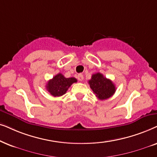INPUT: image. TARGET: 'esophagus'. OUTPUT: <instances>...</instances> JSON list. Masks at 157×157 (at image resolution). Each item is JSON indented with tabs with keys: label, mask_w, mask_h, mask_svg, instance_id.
Wrapping results in <instances>:
<instances>
[{
	"label": "esophagus",
	"mask_w": 157,
	"mask_h": 157,
	"mask_svg": "<svg viewBox=\"0 0 157 157\" xmlns=\"http://www.w3.org/2000/svg\"><path fill=\"white\" fill-rule=\"evenodd\" d=\"M83 78H84V77H83L82 74H79L77 75V79H78L79 81H82Z\"/></svg>",
	"instance_id": "34e87169"
}]
</instances>
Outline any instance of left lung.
Masks as SVG:
<instances>
[{"instance_id": "obj_1", "label": "left lung", "mask_w": 157, "mask_h": 157, "mask_svg": "<svg viewBox=\"0 0 157 157\" xmlns=\"http://www.w3.org/2000/svg\"><path fill=\"white\" fill-rule=\"evenodd\" d=\"M88 83L94 94L100 100L110 98L116 92V87L112 81L100 72L92 75Z\"/></svg>"}]
</instances>
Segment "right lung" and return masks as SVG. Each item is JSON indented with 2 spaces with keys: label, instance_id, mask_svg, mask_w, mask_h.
Returning <instances> with one entry per match:
<instances>
[{
  "label": "right lung",
  "instance_id": "1",
  "mask_svg": "<svg viewBox=\"0 0 157 157\" xmlns=\"http://www.w3.org/2000/svg\"><path fill=\"white\" fill-rule=\"evenodd\" d=\"M77 82V79L75 77L66 78L63 75L59 73L47 82L46 87L52 96L59 97L65 94L69 87Z\"/></svg>",
  "mask_w": 157,
  "mask_h": 157
}]
</instances>
